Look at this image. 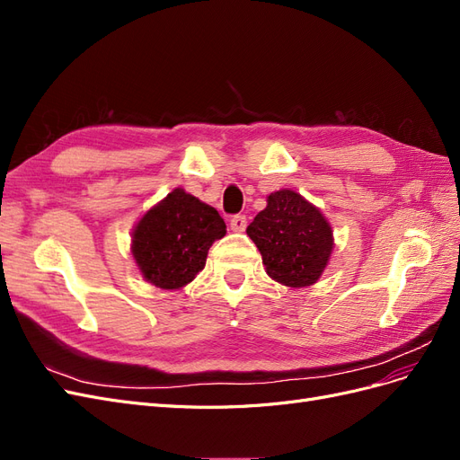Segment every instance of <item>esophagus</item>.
I'll list each match as a JSON object with an SVG mask.
<instances>
[{"label": "esophagus", "instance_id": "1", "mask_svg": "<svg viewBox=\"0 0 460 460\" xmlns=\"http://www.w3.org/2000/svg\"><path fill=\"white\" fill-rule=\"evenodd\" d=\"M247 226V218L243 215H235L230 218V230L232 232H243Z\"/></svg>", "mask_w": 460, "mask_h": 460}]
</instances>
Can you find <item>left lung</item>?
Returning a JSON list of instances; mask_svg holds the SVG:
<instances>
[{"label":"left lung","instance_id":"8db88e82","mask_svg":"<svg viewBox=\"0 0 460 460\" xmlns=\"http://www.w3.org/2000/svg\"><path fill=\"white\" fill-rule=\"evenodd\" d=\"M264 270L288 288L318 282L333 252V230L320 208L294 190H278L247 226Z\"/></svg>","mask_w":460,"mask_h":460}]
</instances>
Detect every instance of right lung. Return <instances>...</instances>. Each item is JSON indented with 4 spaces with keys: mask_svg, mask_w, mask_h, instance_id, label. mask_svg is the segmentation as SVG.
<instances>
[{
    "mask_svg": "<svg viewBox=\"0 0 460 460\" xmlns=\"http://www.w3.org/2000/svg\"><path fill=\"white\" fill-rule=\"evenodd\" d=\"M225 234L215 207L174 188L136 222L130 252L146 282L180 289L205 269L208 247Z\"/></svg>",
    "mask_w": 460,
    "mask_h": 460,
    "instance_id": "obj_1",
    "label": "right lung"
}]
</instances>
